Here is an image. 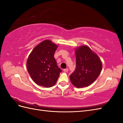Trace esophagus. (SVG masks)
Wrapping results in <instances>:
<instances>
[{"label":"esophagus","mask_w":123,"mask_h":123,"mask_svg":"<svg viewBox=\"0 0 123 123\" xmlns=\"http://www.w3.org/2000/svg\"><path fill=\"white\" fill-rule=\"evenodd\" d=\"M63 71H64V72H68V68H65V69H64Z\"/></svg>","instance_id":"obj_1"}]
</instances>
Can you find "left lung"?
<instances>
[{
  "mask_svg": "<svg viewBox=\"0 0 123 123\" xmlns=\"http://www.w3.org/2000/svg\"><path fill=\"white\" fill-rule=\"evenodd\" d=\"M76 68L70 76L71 83L78 88L87 87L96 80L102 70V63L89 47L75 49Z\"/></svg>",
  "mask_w": 123,
  "mask_h": 123,
  "instance_id": "left-lung-1",
  "label": "left lung"
}]
</instances>
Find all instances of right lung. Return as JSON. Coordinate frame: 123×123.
Listing matches in <instances>:
<instances>
[{
  "mask_svg": "<svg viewBox=\"0 0 123 123\" xmlns=\"http://www.w3.org/2000/svg\"><path fill=\"white\" fill-rule=\"evenodd\" d=\"M57 45L45 40L35 47L27 59L28 72L36 84L46 88L55 85L62 72L57 65L54 53Z\"/></svg>",
  "mask_w": 123,
  "mask_h": 123,
  "instance_id": "obj_1",
  "label": "right lung"
}]
</instances>
